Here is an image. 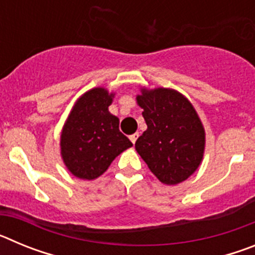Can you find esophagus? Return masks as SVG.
Wrapping results in <instances>:
<instances>
[{
  "instance_id": "1",
  "label": "esophagus",
  "mask_w": 255,
  "mask_h": 255,
  "mask_svg": "<svg viewBox=\"0 0 255 255\" xmlns=\"http://www.w3.org/2000/svg\"><path fill=\"white\" fill-rule=\"evenodd\" d=\"M139 138V132H135V134L130 135V140H131L132 144H135V141H136V139Z\"/></svg>"
}]
</instances>
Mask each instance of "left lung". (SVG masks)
I'll return each instance as SVG.
<instances>
[{
  "mask_svg": "<svg viewBox=\"0 0 255 255\" xmlns=\"http://www.w3.org/2000/svg\"><path fill=\"white\" fill-rule=\"evenodd\" d=\"M136 103L143 108L147 130L135 149L164 185H177L203 161L206 130L190 101L171 88H140Z\"/></svg>",
  "mask_w": 255,
  "mask_h": 255,
  "instance_id": "left-lung-1",
  "label": "left lung"
}]
</instances>
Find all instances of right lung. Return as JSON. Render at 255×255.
<instances>
[{
	"mask_svg": "<svg viewBox=\"0 0 255 255\" xmlns=\"http://www.w3.org/2000/svg\"><path fill=\"white\" fill-rule=\"evenodd\" d=\"M114 98V92L93 88L79 97L65 121L61 158L78 179L100 177L117 155L132 145L119 129V117L108 111Z\"/></svg>",
	"mask_w": 255,
	"mask_h": 255,
	"instance_id": "right-lung-1",
	"label": "right lung"
}]
</instances>
